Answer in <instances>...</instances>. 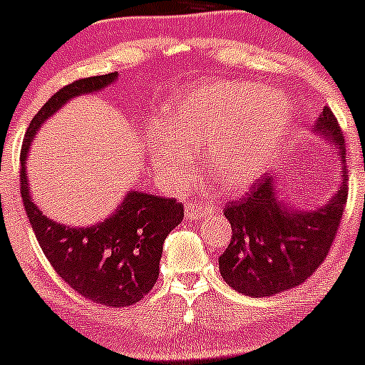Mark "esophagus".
Returning a JSON list of instances; mask_svg holds the SVG:
<instances>
[{
    "mask_svg": "<svg viewBox=\"0 0 365 365\" xmlns=\"http://www.w3.org/2000/svg\"><path fill=\"white\" fill-rule=\"evenodd\" d=\"M184 209H186L187 220H198V217H204L205 214H209L210 210H212L209 205L198 204V202H187Z\"/></svg>",
    "mask_w": 365,
    "mask_h": 365,
    "instance_id": "1",
    "label": "esophagus"
}]
</instances>
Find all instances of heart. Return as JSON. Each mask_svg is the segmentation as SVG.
Listing matches in <instances>:
<instances>
[{
	"label": "heart",
	"instance_id": "heart-1",
	"mask_svg": "<svg viewBox=\"0 0 365 365\" xmlns=\"http://www.w3.org/2000/svg\"><path fill=\"white\" fill-rule=\"evenodd\" d=\"M292 103L283 93L247 82H212L172 103L167 131L148 138V158L163 181L179 187L190 181L195 158L223 187H246L264 175L292 125Z\"/></svg>",
	"mask_w": 365,
	"mask_h": 365
}]
</instances>
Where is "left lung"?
<instances>
[{
	"label": "left lung",
	"mask_w": 365,
	"mask_h": 365,
	"mask_svg": "<svg viewBox=\"0 0 365 365\" xmlns=\"http://www.w3.org/2000/svg\"><path fill=\"white\" fill-rule=\"evenodd\" d=\"M313 133L332 142L341 158L339 190L325 205L311 210L284 205L270 172L225 205L232 240L220 257V272L239 294L270 297L290 290L313 276L332 246L348 198L346 145L329 107H323Z\"/></svg>",
	"instance_id": "left-lung-1"
}]
</instances>
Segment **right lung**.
Wrapping results in <instances>:
<instances>
[{"mask_svg": "<svg viewBox=\"0 0 365 365\" xmlns=\"http://www.w3.org/2000/svg\"><path fill=\"white\" fill-rule=\"evenodd\" d=\"M118 71L75 81L59 89L31 119L21 151V195L36 240L58 276L77 294L108 307H126L155 287L167 235L184 217L172 198L130 191L118 209L93 227H68L48 220L31 200L26 156L40 126L75 96L96 93Z\"/></svg>", "mask_w": 365, "mask_h": 365, "instance_id": "1", "label": "right lung"}]
</instances>
